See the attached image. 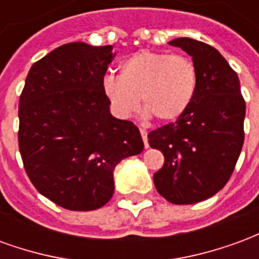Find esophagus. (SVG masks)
I'll list each match as a JSON object with an SVG mask.
<instances>
[{
  "label": "esophagus",
  "mask_w": 259,
  "mask_h": 259,
  "mask_svg": "<svg viewBox=\"0 0 259 259\" xmlns=\"http://www.w3.org/2000/svg\"><path fill=\"white\" fill-rule=\"evenodd\" d=\"M140 133H141V137H143V141H144V147L148 148V137H147V130L144 129H140Z\"/></svg>",
  "instance_id": "esophagus-1"
}]
</instances>
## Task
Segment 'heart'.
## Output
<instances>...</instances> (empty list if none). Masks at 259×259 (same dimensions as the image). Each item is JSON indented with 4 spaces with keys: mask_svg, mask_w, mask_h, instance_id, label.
Listing matches in <instances>:
<instances>
[{
    "mask_svg": "<svg viewBox=\"0 0 259 259\" xmlns=\"http://www.w3.org/2000/svg\"><path fill=\"white\" fill-rule=\"evenodd\" d=\"M120 74L102 80V93L119 118H130L139 104L147 118L174 122L190 107L197 90V70L190 59L143 50L120 64Z\"/></svg>",
    "mask_w": 259,
    "mask_h": 259,
    "instance_id": "1",
    "label": "heart"
}]
</instances>
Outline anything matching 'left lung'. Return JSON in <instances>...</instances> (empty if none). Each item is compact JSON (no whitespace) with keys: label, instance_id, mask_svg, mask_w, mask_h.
<instances>
[{"label":"left lung","instance_id":"1","mask_svg":"<svg viewBox=\"0 0 259 259\" xmlns=\"http://www.w3.org/2000/svg\"><path fill=\"white\" fill-rule=\"evenodd\" d=\"M169 44L193 58L197 90L176 122L148 133L150 146L165 157L154 185L172 204H195L217 194L233 174L244 143L245 102L239 76L218 50L189 37Z\"/></svg>","mask_w":259,"mask_h":259}]
</instances>
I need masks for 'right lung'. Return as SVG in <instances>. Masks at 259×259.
I'll return each mask as SVG.
<instances>
[{
    "label": "right lung",
    "instance_id": "right-lung-1",
    "mask_svg": "<svg viewBox=\"0 0 259 259\" xmlns=\"http://www.w3.org/2000/svg\"><path fill=\"white\" fill-rule=\"evenodd\" d=\"M112 46L69 42L37 61L19 100V151L38 193L70 211L113 195V169L144 150L139 127L111 115L102 80Z\"/></svg>",
    "mask_w": 259,
    "mask_h": 259
}]
</instances>
